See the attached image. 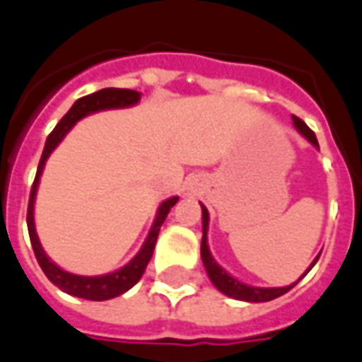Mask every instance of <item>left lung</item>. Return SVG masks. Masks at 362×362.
<instances>
[{"label":"left lung","mask_w":362,"mask_h":362,"mask_svg":"<svg viewBox=\"0 0 362 362\" xmlns=\"http://www.w3.org/2000/svg\"><path fill=\"white\" fill-rule=\"evenodd\" d=\"M293 124L295 127L300 132V134L308 139V141L314 145V147H318V139H316V135L312 132L310 127L304 124L303 119L293 116ZM202 219H204V236H202V259H204V266L205 272L209 275V279L215 287L219 288L223 295L230 296V298H236V300H246V303H267V300H273V298H277V296L285 295L287 291L295 287L296 283L293 285H287V287H252V285H246V283H240L238 279H235L233 275H228L223 267L213 259L211 252H209V246H207V228H209V213L205 209V205H202ZM320 256H316V259L312 262V266L318 262ZM312 266L306 269V273L310 272Z\"/></svg>","instance_id":"8db88e82"}]
</instances>
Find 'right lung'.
Masks as SVG:
<instances>
[{
    "label": "right lung",
    "mask_w": 362,
    "mask_h": 362,
    "mask_svg": "<svg viewBox=\"0 0 362 362\" xmlns=\"http://www.w3.org/2000/svg\"><path fill=\"white\" fill-rule=\"evenodd\" d=\"M141 98V93L132 89H100L93 93V95H87L75 100V104L69 108L64 118L59 119L58 126L52 129V134L48 135L46 139V145H44L42 157H40V163H38V170H36L35 184H33V189H30V197H28V211H27V225H28V236H30V244H33V250H35V256L38 259V264L42 267L44 275L56 285L58 288H62L67 295L79 296V298H87V300H108V298H114V296H119L122 293H126L129 288L134 287L137 281L141 279V275L145 273V267L149 264L151 256H153V250H155V244H157L158 230L165 223L166 215L170 211V207L176 205L178 197H170L160 204L157 211V217H155V223L151 227V233L147 236V240L141 246L139 254L135 256L127 266H124L122 269L114 273H106V275H96V277H85V275H74V273L64 272L62 267H58L54 262H52L46 254H44L42 246H40V240H38V235H36L35 228V197L36 189H38V182H40V174H42V168L46 165V158L50 157V153L56 147L58 143L66 137V134L75 126V122H79L85 116L89 114H95L98 110H108V108H126V106H134V104L139 103Z\"/></svg>",
    "instance_id": "obj_1"
}]
</instances>
